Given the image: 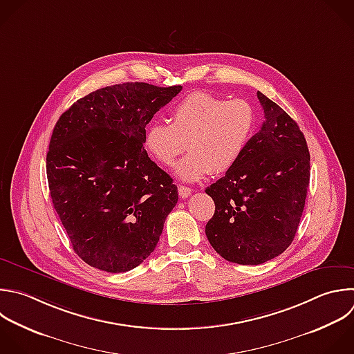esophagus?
Returning a JSON list of instances; mask_svg holds the SVG:
<instances>
[{
	"instance_id": "esophagus-1",
	"label": "esophagus",
	"mask_w": 354,
	"mask_h": 354,
	"mask_svg": "<svg viewBox=\"0 0 354 354\" xmlns=\"http://www.w3.org/2000/svg\"><path fill=\"white\" fill-rule=\"evenodd\" d=\"M191 194H192V189H191V188H188V187H185V185H178V195H180V198L185 199V198L191 196Z\"/></svg>"
}]
</instances>
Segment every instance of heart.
<instances>
[{
	"instance_id": "obj_1",
	"label": "heart",
	"mask_w": 354,
	"mask_h": 354,
	"mask_svg": "<svg viewBox=\"0 0 354 354\" xmlns=\"http://www.w3.org/2000/svg\"><path fill=\"white\" fill-rule=\"evenodd\" d=\"M256 127V112L245 100L194 91L171 109V123L152 122L144 134V148L163 166L189 153L176 166V174L188 183L232 169L243 155Z\"/></svg>"
}]
</instances>
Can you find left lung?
<instances>
[{
	"label": "left lung",
	"mask_w": 354,
	"mask_h": 354,
	"mask_svg": "<svg viewBox=\"0 0 354 354\" xmlns=\"http://www.w3.org/2000/svg\"><path fill=\"white\" fill-rule=\"evenodd\" d=\"M261 129L238 163L206 188L216 205L205 232L213 249L238 264H261L293 241L310 181V153L297 123L257 91Z\"/></svg>",
	"instance_id": "left-lung-1"
}]
</instances>
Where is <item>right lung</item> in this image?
Masks as SVG:
<instances>
[{"label":"right lung","instance_id":"obj_1","mask_svg":"<svg viewBox=\"0 0 354 354\" xmlns=\"http://www.w3.org/2000/svg\"><path fill=\"white\" fill-rule=\"evenodd\" d=\"M181 90L148 83L100 88L57 122L47 153L50 195L75 252L91 267L124 272L156 248L178 194L148 158L144 134Z\"/></svg>","mask_w":354,"mask_h":354}]
</instances>
